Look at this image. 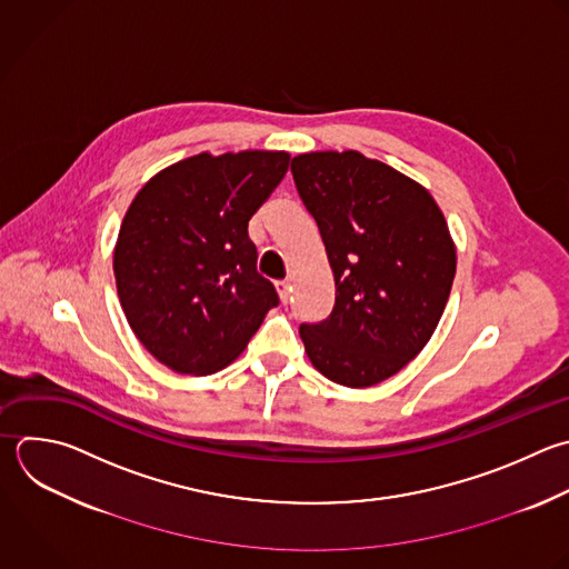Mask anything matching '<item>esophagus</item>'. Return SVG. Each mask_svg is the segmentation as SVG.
I'll use <instances>...</instances> for the list:
<instances>
[{"mask_svg":"<svg viewBox=\"0 0 569 569\" xmlns=\"http://www.w3.org/2000/svg\"><path fill=\"white\" fill-rule=\"evenodd\" d=\"M276 289H278V293H280V300L287 305V302H289V298H291V284H289V280H280V282H276Z\"/></svg>","mask_w":569,"mask_h":569,"instance_id":"obj_1","label":"esophagus"}]
</instances>
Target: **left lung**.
<instances>
[{
    "instance_id": "8db88e82",
    "label": "left lung",
    "mask_w": 569,
    "mask_h": 569,
    "mask_svg": "<svg viewBox=\"0 0 569 569\" xmlns=\"http://www.w3.org/2000/svg\"><path fill=\"white\" fill-rule=\"evenodd\" d=\"M291 173L336 282L331 313L300 325L305 351L338 385H378L420 353L445 311L447 222L427 189L358 151L302 153Z\"/></svg>"
}]
</instances>
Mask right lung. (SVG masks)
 <instances>
[{"label":"right lung","instance_id":"1","mask_svg":"<svg viewBox=\"0 0 569 569\" xmlns=\"http://www.w3.org/2000/svg\"><path fill=\"white\" fill-rule=\"evenodd\" d=\"M287 169L284 151L200 153L131 202L113 256L118 296L133 333L169 369L227 367L278 307L247 227Z\"/></svg>","mask_w":569,"mask_h":569}]
</instances>
